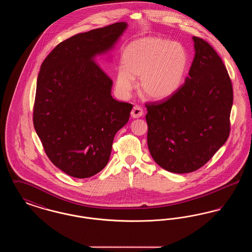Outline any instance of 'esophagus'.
<instances>
[{
    "instance_id": "esophagus-1",
    "label": "esophagus",
    "mask_w": 252,
    "mask_h": 252,
    "mask_svg": "<svg viewBox=\"0 0 252 252\" xmlns=\"http://www.w3.org/2000/svg\"><path fill=\"white\" fill-rule=\"evenodd\" d=\"M144 115V109L141 106H134V108L131 110V116L133 118H140Z\"/></svg>"
}]
</instances>
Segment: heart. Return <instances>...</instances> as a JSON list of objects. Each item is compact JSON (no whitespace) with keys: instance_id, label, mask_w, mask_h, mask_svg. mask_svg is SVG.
I'll list each match as a JSON object with an SVG mask.
<instances>
[{"instance_id":"1","label":"heart","mask_w":252,"mask_h":252,"mask_svg":"<svg viewBox=\"0 0 252 252\" xmlns=\"http://www.w3.org/2000/svg\"><path fill=\"white\" fill-rule=\"evenodd\" d=\"M121 64L116 75V85L121 92H130L133 78L140 77L138 86L142 95L164 100L182 84L188 55L179 42L162 37H144L125 48Z\"/></svg>"}]
</instances>
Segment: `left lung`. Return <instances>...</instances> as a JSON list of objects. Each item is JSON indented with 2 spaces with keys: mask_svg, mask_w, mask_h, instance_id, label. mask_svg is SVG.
I'll use <instances>...</instances> for the list:
<instances>
[{
  "mask_svg": "<svg viewBox=\"0 0 252 252\" xmlns=\"http://www.w3.org/2000/svg\"><path fill=\"white\" fill-rule=\"evenodd\" d=\"M185 83L167 99L146 103L147 144L160 167L191 173L206 164L230 132L233 90L223 60L203 38Z\"/></svg>",
  "mask_w": 252,
  "mask_h": 252,
  "instance_id": "1",
  "label": "left lung"
}]
</instances>
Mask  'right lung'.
I'll list each match as a JSON object with an SVG mask.
<instances>
[{
    "mask_svg": "<svg viewBox=\"0 0 252 252\" xmlns=\"http://www.w3.org/2000/svg\"><path fill=\"white\" fill-rule=\"evenodd\" d=\"M126 28L116 23L65 39L38 72L34 126L52 163L73 178L105 168L115 134L129 120L133 106L112 98V80L94 59Z\"/></svg>",
    "mask_w": 252,
    "mask_h": 252,
    "instance_id": "add662e5",
    "label": "right lung"
}]
</instances>
